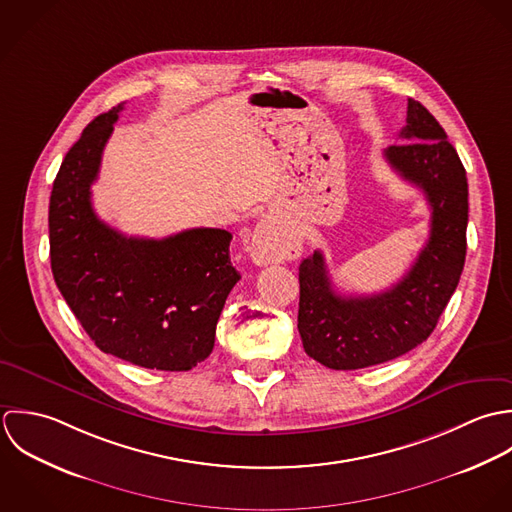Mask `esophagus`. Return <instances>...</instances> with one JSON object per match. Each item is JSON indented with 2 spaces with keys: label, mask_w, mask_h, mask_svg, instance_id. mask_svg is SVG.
<instances>
[{
  "label": "esophagus",
  "mask_w": 512,
  "mask_h": 512,
  "mask_svg": "<svg viewBox=\"0 0 512 512\" xmlns=\"http://www.w3.org/2000/svg\"><path fill=\"white\" fill-rule=\"evenodd\" d=\"M299 251L301 241L285 233L279 225H275L269 219H263L249 239V253L257 265L281 263L285 259L295 257Z\"/></svg>",
  "instance_id": "obj_1"
}]
</instances>
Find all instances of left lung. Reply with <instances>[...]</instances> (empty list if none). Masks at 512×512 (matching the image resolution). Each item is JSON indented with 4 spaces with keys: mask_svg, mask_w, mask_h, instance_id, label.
Returning a JSON list of instances; mask_svg holds the SVG:
<instances>
[{
    "mask_svg": "<svg viewBox=\"0 0 512 512\" xmlns=\"http://www.w3.org/2000/svg\"><path fill=\"white\" fill-rule=\"evenodd\" d=\"M400 138L404 144L388 146L384 158L431 207L429 239L408 275L378 295L340 297L320 251L299 267L303 346L310 358L332 370L368 368L419 346L433 332L463 273L469 219L465 168L435 116L413 99Z\"/></svg>",
    "mask_w": 512,
    "mask_h": 512,
    "instance_id": "8db88e82",
    "label": "left lung"
}]
</instances>
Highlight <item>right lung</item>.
Here are the masks:
<instances>
[{"label":"right lung","mask_w":512,"mask_h":512,"mask_svg":"<svg viewBox=\"0 0 512 512\" xmlns=\"http://www.w3.org/2000/svg\"><path fill=\"white\" fill-rule=\"evenodd\" d=\"M118 104L67 152L49 202L51 271L91 340L130 364L186 372L205 360L229 291L231 233L196 227L164 239L126 237L91 204Z\"/></svg>","instance_id":"add662e5"}]
</instances>
